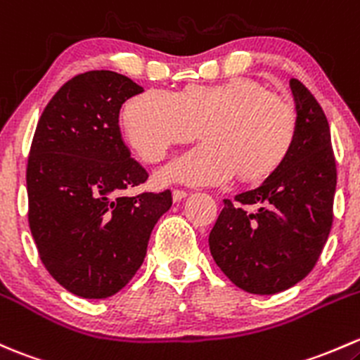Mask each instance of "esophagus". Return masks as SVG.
I'll list each match as a JSON object with an SVG mask.
<instances>
[{"label": "esophagus", "instance_id": "34e87169", "mask_svg": "<svg viewBox=\"0 0 360 360\" xmlns=\"http://www.w3.org/2000/svg\"><path fill=\"white\" fill-rule=\"evenodd\" d=\"M188 196V193L184 190H174L172 191V200L174 202H181V200H184Z\"/></svg>", "mask_w": 360, "mask_h": 360}]
</instances>
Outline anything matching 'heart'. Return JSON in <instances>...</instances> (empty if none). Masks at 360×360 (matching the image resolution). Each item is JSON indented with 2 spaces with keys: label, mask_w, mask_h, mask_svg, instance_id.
Returning a JSON list of instances; mask_svg holds the SVG:
<instances>
[{
  "label": "heart",
  "mask_w": 360,
  "mask_h": 360,
  "mask_svg": "<svg viewBox=\"0 0 360 360\" xmlns=\"http://www.w3.org/2000/svg\"><path fill=\"white\" fill-rule=\"evenodd\" d=\"M122 124L131 146L146 162L160 160L202 129L205 141L172 158L158 177L164 183L215 186L236 172L243 181L271 176L288 157L298 119L286 96L238 79L190 86L177 94L148 89L127 101Z\"/></svg>",
  "instance_id": "heart-1"
}]
</instances>
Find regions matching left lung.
Returning <instances> with one entry per match:
<instances>
[{
  "mask_svg": "<svg viewBox=\"0 0 360 360\" xmlns=\"http://www.w3.org/2000/svg\"><path fill=\"white\" fill-rule=\"evenodd\" d=\"M297 138L260 186L224 200L210 231V253L238 288L255 295L288 290L316 266L333 224L336 162L330 124L312 93L290 79Z\"/></svg>",
  "mask_w": 360,
  "mask_h": 360,
  "instance_id": "left-lung-1",
  "label": "left lung"
}]
</instances>
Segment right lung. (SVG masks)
<instances>
[{
  "label": "right lung",
  "instance_id": "obj_1",
  "mask_svg": "<svg viewBox=\"0 0 360 360\" xmlns=\"http://www.w3.org/2000/svg\"><path fill=\"white\" fill-rule=\"evenodd\" d=\"M143 91L112 70L67 81L44 108L27 162L29 228L56 283L107 298L141 267L151 229L172 205L169 190L126 196L148 172L131 158L120 107Z\"/></svg>",
  "mask_w": 360,
  "mask_h": 360
}]
</instances>
